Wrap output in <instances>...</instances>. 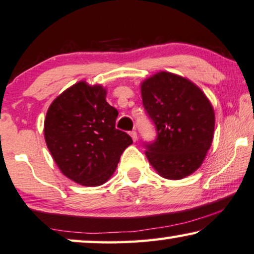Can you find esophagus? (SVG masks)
<instances>
[{
    "label": "esophagus",
    "instance_id": "esophagus-1",
    "mask_svg": "<svg viewBox=\"0 0 254 254\" xmlns=\"http://www.w3.org/2000/svg\"><path fill=\"white\" fill-rule=\"evenodd\" d=\"M130 136H131V138H132V139H133V141H136V140L138 139V136H137L136 131H131Z\"/></svg>",
    "mask_w": 254,
    "mask_h": 254
}]
</instances>
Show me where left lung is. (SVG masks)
<instances>
[{
  "instance_id": "left-lung-1",
  "label": "left lung",
  "mask_w": 254,
  "mask_h": 254,
  "mask_svg": "<svg viewBox=\"0 0 254 254\" xmlns=\"http://www.w3.org/2000/svg\"><path fill=\"white\" fill-rule=\"evenodd\" d=\"M145 110L158 131L145 154L160 177L194 173L211 146L215 113L205 94L184 76L158 72L140 84Z\"/></svg>"
}]
</instances>
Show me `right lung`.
Instances as JSON below:
<instances>
[{"mask_svg": "<svg viewBox=\"0 0 254 254\" xmlns=\"http://www.w3.org/2000/svg\"><path fill=\"white\" fill-rule=\"evenodd\" d=\"M107 89L79 81L51 103L44 137L62 173L86 187L103 185L116 171L132 139L115 127L118 111L106 100Z\"/></svg>", "mask_w": 254, "mask_h": 254, "instance_id": "add662e5", "label": "right lung"}]
</instances>
